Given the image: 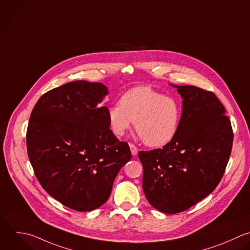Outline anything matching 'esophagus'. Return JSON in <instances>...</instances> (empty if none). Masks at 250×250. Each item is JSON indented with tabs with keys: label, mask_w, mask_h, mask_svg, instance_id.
<instances>
[{
	"label": "esophagus",
	"mask_w": 250,
	"mask_h": 250,
	"mask_svg": "<svg viewBox=\"0 0 250 250\" xmlns=\"http://www.w3.org/2000/svg\"><path fill=\"white\" fill-rule=\"evenodd\" d=\"M129 147H130V151H131L132 156H136V155H137V153H138V149H137V147H136L134 144H132V143H130V144H129Z\"/></svg>",
	"instance_id": "esophagus-1"
}]
</instances>
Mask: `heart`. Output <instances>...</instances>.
Masks as SVG:
<instances>
[{
  "label": "heart",
  "instance_id": "heart-1",
  "mask_svg": "<svg viewBox=\"0 0 250 250\" xmlns=\"http://www.w3.org/2000/svg\"><path fill=\"white\" fill-rule=\"evenodd\" d=\"M181 113V105L174 97L149 86H137L109 108L108 118L115 134H125L135 121V130L141 140L148 146L160 147L175 136Z\"/></svg>",
  "mask_w": 250,
  "mask_h": 250
}]
</instances>
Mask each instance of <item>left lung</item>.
I'll return each mask as SVG.
<instances>
[{"label":"left lung","mask_w":250,"mask_h":250,"mask_svg":"<svg viewBox=\"0 0 250 250\" xmlns=\"http://www.w3.org/2000/svg\"><path fill=\"white\" fill-rule=\"evenodd\" d=\"M183 98L179 128L162 149L140 151L143 190L156 209L174 214L208 196L221 181L234 133L217 96L194 85H174Z\"/></svg>","instance_id":"obj_1"}]
</instances>
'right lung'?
Here are the masks:
<instances>
[{
	"label": "right lung",
	"instance_id": "add662e5",
	"mask_svg": "<svg viewBox=\"0 0 250 250\" xmlns=\"http://www.w3.org/2000/svg\"><path fill=\"white\" fill-rule=\"evenodd\" d=\"M108 90L101 83L75 81L43 93L35 104L26 144L35 175L46 193L78 211L109 199L114 180L130 159L126 142L109 128Z\"/></svg>",
	"mask_w": 250,
	"mask_h": 250
}]
</instances>
